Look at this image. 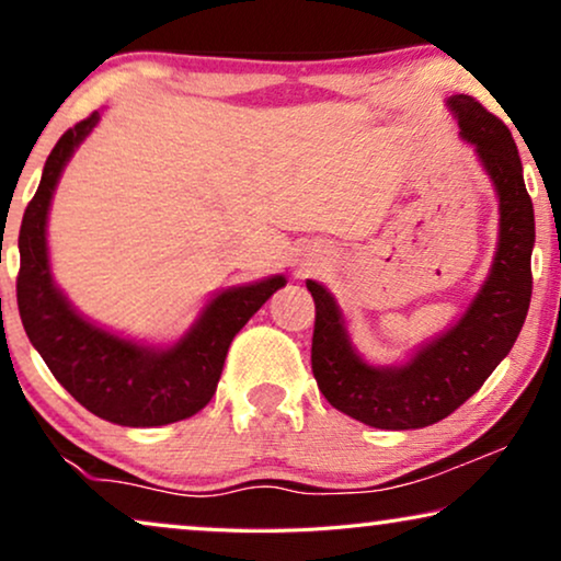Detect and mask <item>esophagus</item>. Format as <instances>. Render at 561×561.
Instances as JSON below:
<instances>
[{
  "label": "esophagus",
  "mask_w": 561,
  "mask_h": 561,
  "mask_svg": "<svg viewBox=\"0 0 561 561\" xmlns=\"http://www.w3.org/2000/svg\"><path fill=\"white\" fill-rule=\"evenodd\" d=\"M317 260H304L301 263V267H298V275H309V273H313L317 271Z\"/></svg>",
  "instance_id": "obj_1"
}]
</instances>
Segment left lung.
<instances>
[{"label": "left lung", "mask_w": 561, "mask_h": 561, "mask_svg": "<svg viewBox=\"0 0 561 561\" xmlns=\"http://www.w3.org/2000/svg\"><path fill=\"white\" fill-rule=\"evenodd\" d=\"M459 137L470 142L497 198V242L488 278L455 324L426 340L405 363L375 365L359 355L342 306L319 280L311 370L336 411L375 428H424L480 390L508 355L531 304L534 204L511 129L467 94L447 99Z\"/></svg>", "instance_id": "8db88e82"}]
</instances>
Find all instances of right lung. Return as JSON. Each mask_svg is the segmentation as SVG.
Here are the masks:
<instances>
[{
  "label": "right lung",
  "mask_w": 561,
  "mask_h": 561,
  "mask_svg": "<svg viewBox=\"0 0 561 561\" xmlns=\"http://www.w3.org/2000/svg\"><path fill=\"white\" fill-rule=\"evenodd\" d=\"M99 119L94 112L56 142L22 217L20 319L45 365L83 409L119 426H165L194 416L211 401L234 334L288 280L267 275L217 290L171 344L133 340L83 317L53 278L48 214L64 168Z\"/></svg>",
  "instance_id": "obj_1"
}]
</instances>
